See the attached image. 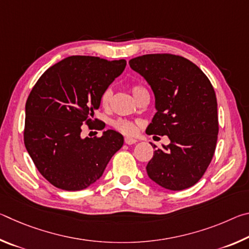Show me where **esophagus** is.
I'll list each match as a JSON object with an SVG mask.
<instances>
[{
    "mask_svg": "<svg viewBox=\"0 0 249 249\" xmlns=\"http://www.w3.org/2000/svg\"><path fill=\"white\" fill-rule=\"evenodd\" d=\"M137 141L135 140V138H132V137H125V144H127V145H133V144H135V142H136Z\"/></svg>",
    "mask_w": 249,
    "mask_h": 249,
    "instance_id": "obj_1",
    "label": "esophagus"
}]
</instances>
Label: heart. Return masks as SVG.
Here are the masks:
<instances>
[{
    "label": "heart",
    "instance_id": "b5f03b06",
    "mask_svg": "<svg viewBox=\"0 0 249 249\" xmlns=\"http://www.w3.org/2000/svg\"><path fill=\"white\" fill-rule=\"evenodd\" d=\"M142 91H146L144 88L142 86H137V84H135V86L132 87V92H133V95L135 96V99H137V96L140 95ZM111 99H112V90L107 88V89H105L102 93L100 95V103L101 105L104 108H107L109 107V103H111ZM113 126H114L115 129L120 130L121 133L126 134V135H133L136 132V125L133 122L127 121V120H116L113 122Z\"/></svg>",
    "mask_w": 249,
    "mask_h": 249
}]
</instances>
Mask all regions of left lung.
I'll use <instances>...</instances> for the list:
<instances>
[{
	"instance_id": "obj_1",
	"label": "left lung",
	"mask_w": 249,
	"mask_h": 249,
	"mask_svg": "<svg viewBox=\"0 0 249 249\" xmlns=\"http://www.w3.org/2000/svg\"><path fill=\"white\" fill-rule=\"evenodd\" d=\"M129 66L155 94L157 113L146 133L170 140L154 151L147 175L168 190L192 187L208 169L216 147L217 102L212 84L199 67L176 54H144L130 59Z\"/></svg>"
}]
</instances>
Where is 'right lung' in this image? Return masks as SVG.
I'll list each match as a JSON object with an SVG mask.
<instances>
[{
	"label": "right lung",
	"instance_id": "add662e5",
	"mask_svg": "<svg viewBox=\"0 0 249 249\" xmlns=\"http://www.w3.org/2000/svg\"><path fill=\"white\" fill-rule=\"evenodd\" d=\"M126 60L71 56L41 74L25 107L24 142L44 178L56 188L79 191L102 177L124 138L113 129L81 137L91 125L100 95L123 72Z\"/></svg>",
	"mask_w": 249,
	"mask_h": 249
}]
</instances>
